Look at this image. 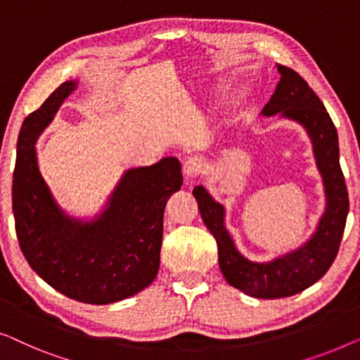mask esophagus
I'll return each instance as SVG.
<instances>
[{
    "label": "esophagus",
    "mask_w": 360,
    "mask_h": 360,
    "mask_svg": "<svg viewBox=\"0 0 360 360\" xmlns=\"http://www.w3.org/2000/svg\"><path fill=\"white\" fill-rule=\"evenodd\" d=\"M202 169H204V163H202L199 156H191V158H187L184 161V165H182V173H184L186 182H192V179L197 178V176L202 173Z\"/></svg>",
    "instance_id": "obj_1"
}]
</instances>
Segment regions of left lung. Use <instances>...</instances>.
<instances>
[{
    "instance_id": "8db88e82",
    "label": "left lung",
    "mask_w": 360,
    "mask_h": 360,
    "mask_svg": "<svg viewBox=\"0 0 360 360\" xmlns=\"http://www.w3.org/2000/svg\"><path fill=\"white\" fill-rule=\"evenodd\" d=\"M277 70L281 81L261 114L269 117L281 112L282 117L303 125L311 139L326 194V210L316 231L295 251L271 262H252L236 250L226 231L224 205L202 186L192 191L202 220L217 240L221 274L230 285L256 298L290 297L320 281L338 255L349 212L346 182L339 166L338 131L330 114L300 75L283 65H277Z\"/></svg>"
}]
</instances>
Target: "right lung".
I'll return each mask as SVG.
<instances>
[{
    "instance_id": "add662e5",
    "label": "right lung",
    "mask_w": 360,
    "mask_h": 360,
    "mask_svg": "<svg viewBox=\"0 0 360 360\" xmlns=\"http://www.w3.org/2000/svg\"><path fill=\"white\" fill-rule=\"evenodd\" d=\"M77 81H65L24 119L13 173V212L29 266L63 295L105 305L129 298L160 269L166 200L182 186L181 163L168 156L125 171L98 219L65 214L39 171L35 141Z\"/></svg>"
}]
</instances>
